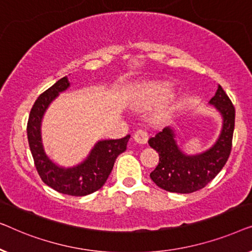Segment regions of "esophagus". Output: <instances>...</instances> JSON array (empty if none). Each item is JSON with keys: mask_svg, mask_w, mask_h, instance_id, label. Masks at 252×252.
<instances>
[{"mask_svg": "<svg viewBox=\"0 0 252 252\" xmlns=\"http://www.w3.org/2000/svg\"><path fill=\"white\" fill-rule=\"evenodd\" d=\"M133 139L138 144L145 145V144H147V141H148V133L144 130H137L133 134Z\"/></svg>", "mask_w": 252, "mask_h": 252, "instance_id": "esophagus-1", "label": "esophagus"}]
</instances>
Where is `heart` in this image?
I'll return each mask as SVG.
<instances>
[{
    "label": "heart",
    "mask_w": 252,
    "mask_h": 252,
    "mask_svg": "<svg viewBox=\"0 0 252 252\" xmlns=\"http://www.w3.org/2000/svg\"><path fill=\"white\" fill-rule=\"evenodd\" d=\"M172 92V84L169 82H153L144 84L139 89L129 95V105L138 111H147L162 104ZM175 111V106L166 104L161 106L153 114L155 123H164Z\"/></svg>",
    "instance_id": "obj_1"
}]
</instances>
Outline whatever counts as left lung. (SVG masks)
<instances>
[{"mask_svg":"<svg viewBox=\"0 0 252 252\" xmlns=\"http://www.w3.org/2000/svg\"><path fill=\"white\" fill-rule=\"evenodd\" d=\"M209 104L220 114L222 122L217 140L207 151L186 154L177 144L176 130L172 126L164 127L148 140L160 158L150 176L162 189L180 194L195 192L210 183L227 162L232 148L235 109L220 86Z\"/></svg>","mask_w":252,"mask_h":252,"instance_id":"8db88e82","label":"left lung"}]
</instances>
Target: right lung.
Instances as JSON below:
<instances>
[{
	"instance_id": "obj_1",
	"label": "right lung",
	"mask_w": 252,
	"mask_h": 252,
	"mask_svg": "<svg viewBox=\"0 0 252 252\" xmlns=\"http://www.w3.org/2000/svg\"><path fill=\"white\" fill-rule=\"evenodd\" d=\"M70 87L68 77L44 91L34 102L27 123L28 144L41 179L57 192L72 196H86L101 189L112 172L116 158L126 150L130 136L121 139L99 140L79 164L62 166L48 157L42 139V120L51 102Z\"/></svg>"
}]
</instances>
